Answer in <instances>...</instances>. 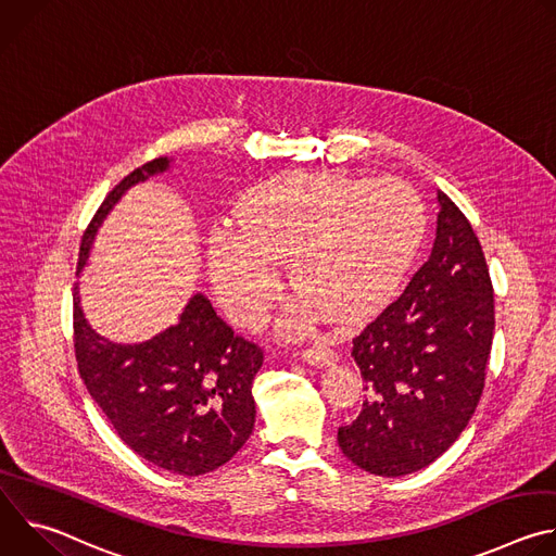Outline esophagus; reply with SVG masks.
Returning a JSON list of instances; mask_svg holds the SVG:
<instances>
[{
	"mask_svg": "<svg viewBox=\"0 0 556 556\" xmlns=\"http://www.w3.org/2000/svg\"><path fill=\"white\" fill-rule=\"evenodd\" d=\"M301 358L309 365H332L337 361V354L328 345H312L301 352Z\"/></svg>",
	"mask_w": 556,
	"mask_h": 556,
	"instance_id": "1",
	"label": "esophagus"
}]
</instances>
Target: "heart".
Returning <instances> with one entry per match:
<instances>
[{
	"label": "heart",
	"mask_w": 556,
	"mask_h": 556,
	"mask_svg": "<svg viewBox=\"0 0 556 556\" xmlns=\"http://www.w3.org/2000/svg\"><path fill=\"white\" fill-rule=\"evenodd\" d=\"M427 230L418 193L403 180L288 174L253 187L237 224L208 232L206 264L217 303L237 328H257L281 294L279 266L301 301L283 330L301 334L319 312L350 324L412 266Z\"/></svg>",
	"instance_id": "1"
}]
</instances>
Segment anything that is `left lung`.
<instances>
[{
	"mask_svg": "<svg viewBox=\"0 0 556 556\" xmlns=\"http://www.w3.org/2000/svg\"><path fill=\"white\" fill-rule=\"evenodd\" d=\"M438 204L429 260L352 341L369 399L337 440L348 459L380 478L435 462L466 429L484 391L493 283L466 215L442 191Z\"/></svg>",
	"mask_w": 556,
	"mask_h": 556,
	"instance_id": "left-lung-1",
	"label": "left lung"
}]
</instances>
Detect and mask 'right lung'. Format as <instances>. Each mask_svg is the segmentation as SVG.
<instances>
[{"label": "right lung", "mask_w": 556, "mask_h": 556, "mask_svg": "<svg viewBox=\"0 0 556 556\" xmlns=\"http://www.w3.org/2000/svg\"><path fill=\"white\" fill-rule=\"evenodd\" d=\"M169 169L167 157L134 169L103 200L90 222L78 270L94 235L121 195ZM74 354L94 403L118 438L169 472L204 475L240 451L255 427L253 380L264 363L260 345L232 334L204 294H193L180 321L153 339L121 345L86 321L74 286Z\"/></svg>", "instance_id": "right-lung-1"}]
</instances>
